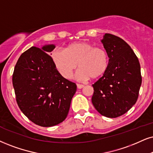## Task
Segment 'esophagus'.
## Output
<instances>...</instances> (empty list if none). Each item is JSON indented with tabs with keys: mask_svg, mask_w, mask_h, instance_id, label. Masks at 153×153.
Wrapping results in <instances>:
<instances>
[{
	"mask_svg": "<svg viewBox=\"0 0 153 153\" xmlns=\"http://www.w3.org/2000/svg\"><path fill=\"white\" fill-rule=\"evenodd\" d=\"M76 86H77V88H79V89H81V88H84V85H83V84H76Z\"/></svg>",
	"mask_w": 153,
	"mask_h": 153,
	"instance_id": "obj_1",
	"label": "esophagus"
}]
</instances>
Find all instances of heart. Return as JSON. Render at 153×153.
<instances>
[{"instance_id":"obj_1","label":"heart","mask_w":153,"mask_h":153,"mask_svg":"<svg viewBox=\"0 0 153 153\" xmlns=\"http://www.w3.org/2000/svg\"><path fill=\"white\" fill-rule=\"evenodd\" d=\"M52 63L62 77L69 79L73 71L80 67L75 78L86 82L93 77L98 79L108 70L109 56L103 48H95L91 43L76 42L68 45L62 50H55L51 54Z\"/></svg>"}]
</instances>
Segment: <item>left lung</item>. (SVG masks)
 <instances>
[{"label": "left lung", "instance_id": "left-lung-1", "mask_svg": "<svg viewBox=\"0 0 153 153\" xmlns=\"http://www.w3.org/2000/svg\"><path fill=\"white\" fill-rule=\"evenodd\" d=\"M101 42L108 54L109 65L105 74L92 85L91 101L102 116L117 118L136 103L142 83L140 65L123 39L105 33Z\"/></svg>", "mask_w": 153, "mask_h": 153}]
</instances>
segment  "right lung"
<instances>
[{
	"label": "right lung",
	"mask_w": 153,
	"mask_h": 153,
	"mask_svg": "<svg viewBox=\"0 0 153 153\" xmlns=\"http://www.w3.org/2000/svg\"><path fill=\"white\" fill-rule=\"evenodd\" d=\"M54 48V45H46L28 49L19 57L13 74L19 108L28 119L42 127L65 120L76 91V84L62 77L54 67L48 54Z\"/></svg>",
	"instance_id": "1"
}]
</instances>
